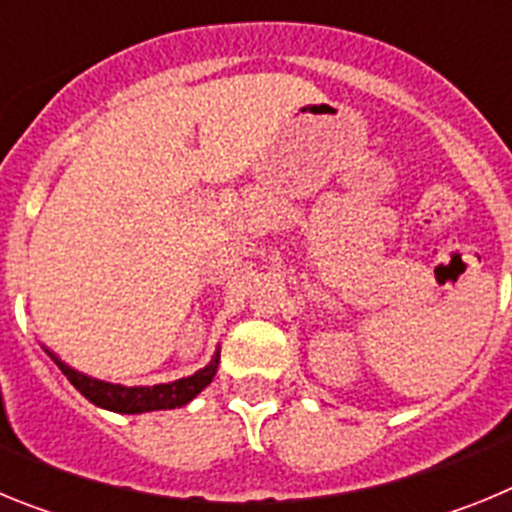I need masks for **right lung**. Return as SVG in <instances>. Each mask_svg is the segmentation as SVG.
I'll return each mask as SVG.
<instances>
[{
	"instance_id": "obj_1",
	"label": "right lung",
	"mask_w": 512,
	"mask_h": 512,
	"mask_svg": "<svg viewBox=\"0 0 512 512\" xmlns=\"http://www.w3.org/2000/svg\"><path fill=\"white\" fill-rule=\"evenodd\" d=\"M45 354L56 361V366L61 369L69 382L74 384L81 395L87 397L89 402H94L97 408L112 410V413H125V415H138V413H151V410H171L182 408L187 402H192L194 397L205 390L207 384L212 382L217 372V361H220V351H215L210 364L200 372H194L192 377L176 379L169 384H153V387H122V384H110L99 382V379L87 377V374L71 369L66 361L58 359L53 351L45 348Z\"/></svg>"
}]
</instances>
